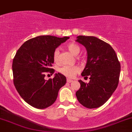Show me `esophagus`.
I'll return each mask as SVG.
<instances>
[{"instance_id": "1", "label": "esophagus", "mask_w": 132, "mask_h": 132, "mask_svg": "<svg viewBox=\"0 0 132 132\" xmlns=\"http://www.w3.org/2000/svg\"><path fill=\"white\" fill-rule=\"evenodd\" d=\"M66 81H67L68 83H71L72 81H73V80H71V79H70V78H67V80H66Z\"/></svg>"}]
</instances>
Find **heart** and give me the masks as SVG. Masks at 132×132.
<instances>
[{"instance_id":"b5f03b06","label":"heart","mask_w":132,"mask_h":132,"mask_svg":"<svg viewBox=\"0 0 132 132\" xmlns=\"http://www.w3.org/2000/svg\"><path fill=\"white\" fill-rule=\"evenodd\" d=\"M66 48L72 54L77 55L80 53V48L75 43H70L66 45ZM59 51L58 48H56L53 53V60L55 62L59 61ZM80 69L78 66H64L59 69V72L63 75L69 78H73L76 74L80 71Z\"/></svg>"}]
</instances>
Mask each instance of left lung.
I'll return each mask as SVG.
<instances>
[{
	"instance_id": "left-lung-1",
	"label": "left lung",
	"mask_w": 132,
	"mask_h": 132,
	"mask_svg": "<svg viewBox=\"0 0 132 132\" xmlns=\"http://www.w3.org/2000/svg\"><path fill=\"white\" fill-rule=\"evenodd\" d=\"M76 41L87 52V61L81 76H89L87 84L78 80V101L87 108L102 106L110 98L119 83L121 65L116 52L108 43L92 36H78Z\"/></svg>"
}]
</instances>
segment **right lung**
<instances>
[{
    "label": "right lung",
    "instance_id": "obj_1",
    "mask_svg": "<svg viewBox=\"0 0 132 132\" xmlns=\"http://www.w3.org/2000/svg\"><path fill=\"white\" fill-rule=\"evenodd\" d=\"M69 38L38 36L26 41L18 50L12 61L13 82L20 96L30 106L37 109L51 106L66 84V77L59 73L48 80L44 78L45 72H54L51 68L54 51Z\"/></svg>",
    "mask_w": 132,
    "mask_h": 132
}]
</instances>
